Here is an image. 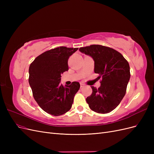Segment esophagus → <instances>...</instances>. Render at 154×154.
Instances as JSON below:
<instances>
[{"label":"esophagus","mask_w":154,"mask_h":154,"mask_svg":"<svg viewBox=\"0 0 154 154\" xmlns=\"http://www.w3.org/2000/svg\"><path fill=\"white\" fill-rule=\"evenodd\" d=\"M84 87V84H83V83H80V87L82 88V87Z\"/></svg>","instance_id":"34e87169"}]
</instances>
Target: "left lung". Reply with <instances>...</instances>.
Wrapping results in <instances>:
<instances>
[{"label":"left lung","instance_id":"left-lung-1","mask_svg":"<svg viewBox=\"0 0 154 154\" xmlns=\"http://www.w3.org/2000/svg\"><path fill=\"white\" fill-rule=\"evenodd\" d=\"M79 51L90 56L94 61V72L102 78L98 88L92 86V94L86 101L90 109L97 113L106 114L118 106L125 95L130 78V66L123 56L101 45L80 48Z\"/></svg>","mask_w":154,"mask_h":154}]
</instances>
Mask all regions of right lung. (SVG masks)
Returning a JSON list of instances; mask_svg holds the SVG:
<instances>
[{
  "label": "right lung",
  "instance_id": "right-lung-1",
  "mask_svg": "<svg viewBox=\"0 0 154 154\" xmlns=\"http://www.w3.org/2000/svg\"><path fill=\"white\" fill-rule=\"evenodd\" d=\"M78 48L59 47L37 57L29 69V83L34 98L40 108L54 116L71 109L74 97L80 87L79 82L63 86L61 74L67 71L68 59Z\"/></svg>",
  "mask_w": 154,
  "mask_h": 154
}]
</instances>
